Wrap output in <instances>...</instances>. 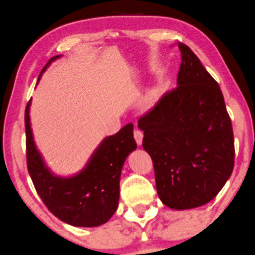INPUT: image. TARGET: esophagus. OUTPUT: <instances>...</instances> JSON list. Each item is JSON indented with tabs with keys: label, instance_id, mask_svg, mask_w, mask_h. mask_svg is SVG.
Segmentation results:
<instances>
[{
	"label": "esophagus",
	"instance_id": "esophagus-1",
	"mask_svg": "<svg viewBox=\"0 0 255 255\" xmlns=\"http://www.w3.org/2000/svg\"><path fill=\"white\" fill-rule=\"evenodd\" d=\"M133 135H134L136 144H138V145H141V143H143V136H144L143 132H141L140 129H135L134 133H133Z\"/></svg>",
	"mask_w": 255,
	"mask_h": 255
}]
</instances>
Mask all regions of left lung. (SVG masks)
<instances>
[{
	"instance_id": "1",
	"label": "left lung",
	"mask_w": 255,
	"mask_h": 255,
	"mask_svg": "<svg viewBox=\"0 0 255 255\" xmlns=\"http://www.w3.org/2000/svg\"><path fill=\"white\" fill-rule=\"evenodd\" d=\"M177 88L138 121L156 191L166 206L198 208L213 200L231 176L235 139L218 82L183 42Z\"/></svg>"
}]
</instances>
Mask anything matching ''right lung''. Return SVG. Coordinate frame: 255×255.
Listing matches in <instances>:
<instances>
[{"label":"right lung","instance_id":"obj_1","mask_svg":"<svg viewBox=\"0 0 255 255\" xmlns=\"http://www.w3.org/2000/svg\"><path fill=\"white\" fill-rule=\"evenodd\" d=\"M57 57L60 56L51 58L47 64ZM29 105L30 101L24 116L26 166L39 197L56 218L72 226L95 227L105 224L119 206L123 163L136 148L133 125L128 123L119 133L104 139L82 172L71 178H61L47 170L35 148L29 122Z\"/></svg>","mask_w":255,"mask_h":255}]
</instances>
